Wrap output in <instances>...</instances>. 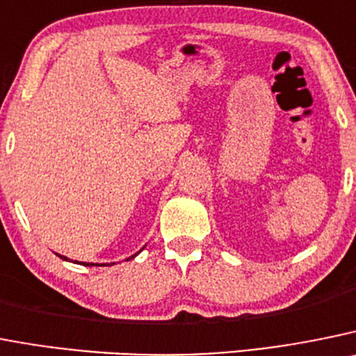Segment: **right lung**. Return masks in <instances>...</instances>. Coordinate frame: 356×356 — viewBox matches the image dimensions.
I'll return each mask as SVG.
<instances>
[{"mask_svg": "<svg viewBox=\"0 0 356 356\" xmlns=\"http://www.w3.org/2000/svg\"><path fill=\"white\" fill-rule=\"evenodd\" d=\"M138 254H139V252H138ZM138 254H134V256H130L129 259H134V257L138 256ZM58 256H60V254H58ZM60 257H61V259L67 261V257H65V256H60ZM76 263H77V261H76ZM79 265H84V266H93V265H95V263H79ZM95 266H99V265H95Z\"/></svg>", "mask_w": 356, "mask_h": 356, "instance_id": "obj_1", "label": "right lung"}]
</instances>
